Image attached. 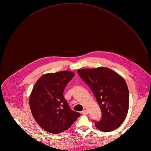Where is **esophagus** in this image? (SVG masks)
<instances>
[{"label": "esophagus", "mask_w": 151, "mask_h": 151, "mask_svg": "<svg viewBox=\"0 0 151 151\" xmlns=\"http://www.w3.org/2000/svg\"><path fill=\"white\" fill-rule=\"evenodd\" d=\"M83 114H88V113H89V111L87 109H85V110H84V111H82V113H81Z\"/></svg>", "instance_id": "34e87169"}]
</instances>
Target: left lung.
<instances>
[{
  "label": "left lung",
  "instance_id": "left-lung-1",
  "mask_svg": "<svg viewBox=\"0 0 151 151\" xmlns=\"http://www.w3.org/2000/svg\"><path fill=\"white\" fill-rule=\"evenodd\" d=\"M88 84L100 108L101 118L95 121L96 127L104 132L118 128L128 113L129 92L124 79L106 67L78 70Z\"/></svg>",
  "mask_w": 151,
  "mask_h": 151
}]
</instances>
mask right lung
<instances>
[{"label":"right lung","instance_id":"right-lung-1","mask_svg":"<svg viewBox=\"0 0 151 151\" xmlns=\"http://www.w3.org/2000/svg\"><path fill=\"white\" fill-rule=\"evenodd\" d=\"M75 76L70 71L46 73L35 84L29 98L32 114L41 127L51 133L68 130L80 114L71 110L63 91Z\"/></svg>","mask_w":151,"mask_h":151}]
</instances>
